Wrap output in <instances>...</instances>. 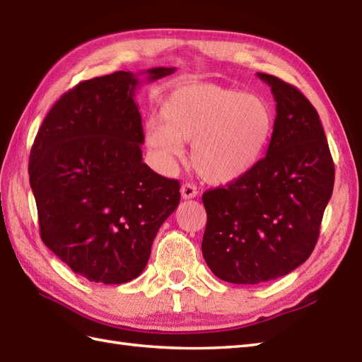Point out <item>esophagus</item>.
<instances>
[{
	"label": "esophagus",
	"instance_id": "1",
	"mask_svg": "<svg viewBox=\"0 0 362 362\" xmlns=\"http://www.w3.org/2000/svg\"><path fill=\"white\" fill-rule=\"evenodd\" d=\"M180 192H182L183 199H194L197 196V188L191 183H183L180 188Z\"/></svg>",
	"mask_w": 362,
	"mask_h": 362
}]
</instances>
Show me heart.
Here are the masks:
<instances>
[{
	"label": "heart",
	"instance_id": "obj_1",
	"mask_svg": "<svg viewBox=\"0 0 362 362\" xmlns=\"http://www.w3.org/2000/svg\"><path fill=\"white\" fill-rule=\"evenodd\" d=\"M158 119L145 126V145L170 168L191 141V163L202 179L230 185L262 160L274 131V114L262 97L214 83H183L168 90Z\"/></svg>",
	"mask_w": 362,
	"mask_h": 362
}]
</instances>
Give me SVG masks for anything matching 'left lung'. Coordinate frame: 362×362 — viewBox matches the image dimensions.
<instances>
[{"label": "left lung", "mask_w": 362, "mask_h": 362, "mask_svg": "<svg viewBox=\"0 0 362 362\" xmlns=\"http://www.w3.org/2000/svg\"><path fill=\"white\" fill-rule=\"evenodd\" d=\"M276 100L267 156L247 177L204 192L205 262L219 279L255 285L288 274L312 255L334 183L313 105L295 86L257 72Z\"/></svg>", "instance_id": "8db88e82"}]
</instances>
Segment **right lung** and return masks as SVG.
<instances>
[{
	"label": "right lung",
	"instance_id": "1",
	"mask_svg": "<svg viewBox=\"0 0 362 362\" xmlns=\"http://www.w3.org/2000/svg\"><path fill=\"white\" fill-rule=\"evenodd\" d=\"M174 71L141 74L154 81ZM139 85L124 71L78 83L50 109L30 151L41 239L90 282L136 279L180 202V183L143 163Z\"/></svg>",
	"mask_w": 362,
	"mask_h": 362
}]
</instances>
